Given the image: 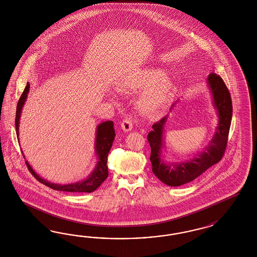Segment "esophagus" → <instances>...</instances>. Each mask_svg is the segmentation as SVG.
I'll use <instances>...</instances> for the list:
<instances>
[{"mask_svg":"<svg viewBox=\"0 0 257 257\" xmlns=\"http://www.w3.org/2000/svg\"><path fill=\"white\" fill-rule=\"evenodd\" d=\"M121 128L124 132H129L132 128H133V121L131 119V117L126 116L123 120L121 121Z\"/></svg>","mask_w":257,"mask_h":257,"instance_id":"esophagus-1","label":"esophagus"}]
</instances>
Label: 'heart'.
Here are the masks:
<instances>
[{"instance_id":"heart-1","label":"heart","mask_w":257,"mask_h":257,"mask_svg":"<svg viewBox=\"0 0 257 257\" xmlns=\"http://www.w3.org/2000/svg\"><path fill=\"white\" fill-rule=\"evenodd\" d=\"M132 88H145L141 101L142 109L146 112H159L166 105L173 93L174 84L164 72L158 68H147L137 73L128 80Z\"/></svg>"}]
</instances>
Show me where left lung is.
<instances>
[{"label": "left lung", "mask_w": 257, "mask_h": 257, "mask_svg": "<svg viewBox=\"0 0 257 257\" xmlns=\"http://www.w3.org/2000/svg\"><path fill=\"white\" fill-rule=\"evenodd\" d=\"M208 83L212 91L214 106L218 111L219 125L212 142L207 147V151L188 162L169 166L160 160V150L163 145L162 131L167 115L159 122L153 124V130L147 136L151 146L150 160L153 173L168 186H181L193 181L207 169L219 162L227 148L232 115L230 92L221 77L214 72L209 75Z\"/></svg>", "instance_id": "left-lung-1"}]
</instances>
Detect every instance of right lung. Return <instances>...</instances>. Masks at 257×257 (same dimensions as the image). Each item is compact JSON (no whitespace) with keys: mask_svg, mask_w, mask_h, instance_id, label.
<instances>
[{"mask_svg":"<svg viewBox=\"0 0 257 257\" xmlns=\"http://www.w3.org/2000/svg\"><path fill=\"white\" fill-rule=\"evenodd\" d=\"M29 83L27 82V86L24 90L23 94L21 95L19 99L17 109H16V117H15V126H16V134L17 138L19 136V121H20V115L23 105L26 101L27 97V93L29 92ZM114 122L109 120L97 126V140H96V152L98 156V162L97 167L94 170V172L89 176L85 180L72 183L68 185H59V184H53L42 177H39L31 166L27 163V168L29 172L32 174V176L35 177L36 179L43 183L45 186L49 187L56 191H63V192H70V193H91L94 192L97 187L100 186V184L106 179L108 177V168H107V156L108 153L112 147L113 142L115 140V134L114 130Z\"/></svg>","mask_w":257,"mask_h":257,"instance_id":"obj_1","label":"right lung"}]
</instances>
